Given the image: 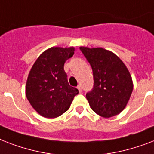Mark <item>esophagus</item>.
<instances>
[{"mask_svg": "<svg viewBox=\"0 0 154 154\" xmlns=\"http://www.w3.org/2000/svg\"><path fill=\"white\" fill-rule=\"evenodd\" d=\"M77 89H78V90H79V92L80 93H82V86H81V85H78V86L77 87Z\"/></svg>", "mask_w": 154, "mask_h": 154, "instance_id": "1", "label": "esophagus"}]
</instances>
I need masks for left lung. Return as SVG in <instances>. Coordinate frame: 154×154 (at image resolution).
I'll list each match as a JSON object with an SVG mask.
<instances>
[{"instance_id": "left-lung-1", "label": "left lung", "mask_w": 154, "mask_h": 154, "mask_svg": "<svg viewBox=\"0 0 154 154\" xmlns=\"http://www.w3.org/2000/svg\"><path fill=\"white\" fill-rule=\"evenodd\" d=\"M93 69L94 84L86 98L94 112L111 117L124 109L133 92L129 70L117 55L102 48L80 47Z\"/></svg>"}]
</instances>
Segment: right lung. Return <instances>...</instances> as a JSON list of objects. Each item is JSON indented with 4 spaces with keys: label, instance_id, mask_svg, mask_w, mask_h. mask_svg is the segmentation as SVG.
<instances>
[{
    "label": "right lung",
    "instance_id": "1",
    "mask_svg": "<svg viewBox=\"0 0 154 154\" xmlns=\"http://www.w3.org/2000/svg\"><path fill=\"white\" fill-rule=\"evenodd\" d=\"M74 48L52 47L42 53L30 70L25 93L30 105L42 117L55 118L66 112L79 91L70 86L64 64Z\"/></svg>",
    "mask_w": 154,
    "mask_h": 154
}]
</instances>
